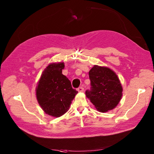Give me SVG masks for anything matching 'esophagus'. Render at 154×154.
<instances>
[{
  "mask_svg": "<svg viewBox=\"0 0 154 154\" xmlns=\"http://www.w3.org/2000/svg\"><path fill=\"white\" fill-rule=\"evenodd\" d=\"M77 91H78V92H80V93H81V92H83L84 89H83V88L82 87H80L78 88V89H77Z\"/></svg>",
  "mask_w": 154,
  "mask_h": 154,
  "instance_id": "esophagus-1",
  "label": "esophagus"
}]
</instances>
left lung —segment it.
Returning a JSON list of instances; mask_svg holds the SVG:
<instances>
[{"label":"left lung","mask_w":154,"mask_h":154,"mask_svg":"<svg viewBox=\"0 0 154 154\" xmlns=\"http://www.w3.org/2000/svg\"><path fill=\"white\" fill-rule=\"evenodd\" d=\"M91 90L86 97L100 112L114 109L122 96V87L115 72L107 67L94 65L89 72Z\"/></svg>","instance_id":"obj_1"}]
</instances>
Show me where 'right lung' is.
Wrapping results in <instances>:
<instances>
[{
	"mask_svg": "<svg viewBox=\"0 0 154 154\" xmlns=\"http://www.w3.org/2000/svg\"><path fill=\"white\" fill-rule=\"evenodd\" d=\"M63 62L49 64L42 73L35 89L38 102L45 114L60 117L67 112L77 91L62 74Z\"/></svg>",
	"mask_w": 154,
	"mask_h": 154,
	"instance_id": "add662e5",
	"label": "right lung"
}]
</instances>
